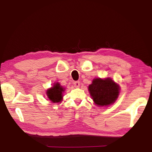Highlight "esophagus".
Returning <instances> with one entry per match:
<instances>
[{"instance_id": "esophagus-1", "label": "esophagus", "mask_w": 152, "mask_h": 152, "mask_svg": "<svg viewBox=\"0 0 152 152\" xmlns=\"http://www.w3.org/2000/svg\"><path fill=\"white\" fill-rule=\"evenodd\" d=\"M74 87H75V88H79L80 85L79 81H76L74 83Z\"/></svg>"}]
</instances>
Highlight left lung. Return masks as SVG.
<instances>
[{
  "label": "left lung",
  "mask_w": 152,
  "mask_h": 152,
  "mask_svg": "<svg viewBox=\"0 0 152 152\" xmlns=\"http://www.w3.org/2000/svg\"><path fill=\"white\" fill-rule=\"evenodd\" d=\"M89 91L98 106H108L114 103L119 95L118 85L110 78H96L89 86Z\"/></svg>",
  "instance_id": "1"
}]
</instances>
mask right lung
<instances>
[{"instance_id":"obj_1","label":"right lung","mask_w":152,"mask_h":152,"mask_svg":"<svg viewBox=\"0 0 152 152\" xmlns=\"http://www.w3.org/2000/svg\"><path fill=\"white\" fill-rule=\"evenodd\" d=\"M64 91V90L62 88V86H61L59 83H57L51 89L48 90L46 94L48 97L51 102H59L62 100L63 91Z\"/></svg>"}]
</instances>
